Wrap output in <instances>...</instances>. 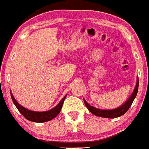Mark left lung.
Wrapping results in <instances>:
<instances>
[{
	"instance_id": "left-lung-1",
	"label": "left lung",
	"mask_w": 149,
	"mask_h": 149,
	"mask_svg": "<svg viewBox=\"0 0 149 149\" xmlns=\"http://www.w3.org/2000/svg\"><path fill=\"white\" fill-rule=\"evenodd\" d=\"M138 88H139V79L137 78L136 85V87L134 90V92L132 93L128 100L122 106L116 109H100L95 108L92 106L89 105L85 99H84V103H85L88 109L91 113L94 114V116H99V117L107 118H115L120 117V116H123L125 113H126L127 111L128 110L130 106L132 105L133 101L136 97L137 92H138Z\"/></svg>"
}]
</instances>
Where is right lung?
<instances>
[{
	"mask_svg": "<svg viewBox=\"0 0 149 149\" xmlns=\"http://www.w3.org/2000/svg\"><path fill=\"white\" fill-rule=\"evenodd\" d=\"M11 97H12L13 103L18 109V110L20 112V113L24 116L26 119L28 121H33V122L37 123H42L46 122V121H50V120L55 118L61 112V109L62 108L63 103H64V99L66 98V96L64 97V98L61 100L60 103L58 104L55 107L50 109L49 111H45V112H34V111H31L29 109H27L22 106H21L19 103H18L15 99L14 98L13 95L12 93H10Z\"/></svg>",
	"mask_w": 149,
	"mask_h": 149,
	"instance_id": "1",
	"label": "right lung"
}]
</instances>
